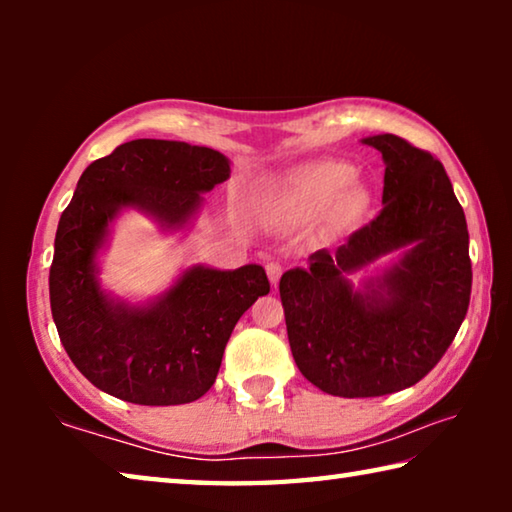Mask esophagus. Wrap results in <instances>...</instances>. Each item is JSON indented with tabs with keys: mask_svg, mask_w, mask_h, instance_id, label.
Returning a JSON list of instances; mask_svg holds the SVG:
<instances>
[{
	"mask_svg": "<svg viewBox=\"0 0 512 512\" xmlns=\"http://www.w3.org/2000/svg\"><path fill=\"white\" fill-rule=\"evenodd\" d=\"M266 275H268V280H271V284L275 287V284L280 282L282 264H280V262H268V264H266Z\"/></svg>",
	"mask_w": 512,
	"mask_h": 512,
	"instance_id": "obj_1",
	"label": "esophagus"
}]
</instances>
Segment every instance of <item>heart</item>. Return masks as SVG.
Returning a JSON list of instances; mask_svg holds the SVG:
<instances>
[{
  "instance_id": "heart-1",
  "label": "heart",
  "mask_w": 512,
  "mask_h": 512,
  "mask_svg": "<svg viewBox=\"0 0 512 512\" xmlns=\"http://www.w3.org/2000/svg\"><path fill=\"white\" fill-rule=\"evenodd\" d=\"M357 171L341 160H320L293 173L284 185V205L298 219L325 214L332 232H352L372 216V192L354 180Z\"/></svg>"
}]
</instances>
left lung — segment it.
<instances>
[{"label": "left lung", "mask_w": 512, "mask_h": 512, "mask_svg": "<svg viewBox=\"0 0 512 512\" xmlns=\"http://www.w3.org/2000/svg\"><path fill=\"white\" fill-rule=\"evenodd\" d=\"M384 158L381 212L334 255L280 280L291 354L311 384L339 397L409 388L443 359L470 307L472 262L463 207L429 151L384 133L366 137ZM403 250L384 276L352 290L347 275Z\"/></svg>", "instance_id": "obj_1"}]
</instances>
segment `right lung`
Returning <instances> with one entry per match:
<instances>
[{
	"mask_svg": "<svg viewBox=\"0 0 512 512\" xmlns=\"http://www.w3.org/2000/svg\"><path fill=\"white\" fill-rule=\"evenodd\" d=\"M228 178L223 153L173 140L126 142L83 171L58 221L49 300L60 343L99 391L144 406L198 400L219 375L237 320L271 291L257 264L194 266L144 307L99 287L94 257L121 207L176 230L201 207V194Z\"/></svg>",
	"mask_w": 512,
	"mask_h": 512,
	"instance_id": "right-lung-1",
	"label": "right lung"
}]
</instances>
